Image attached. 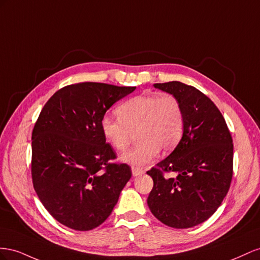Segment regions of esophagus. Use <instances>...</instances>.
Wrapping results in <instances>:
<instances>
[{
  "label": "esophagus",
  "mask_w": 260,
  "mask_h": 260,
  "mask_svg": "<svg viewBox=\"0 0 260 260\" xmlns=\"http://www.w3.org/2000/svg\"><path fill=\"white\" fill-rule=\"evenodd\" d=\"M132 172H133V175H134V176H139V175H142V174L145 173V171H144L143 169L135 168V167L132 168Z\"/></svg>",
  "instance_id": "esophagus-1"
}]
</instances>
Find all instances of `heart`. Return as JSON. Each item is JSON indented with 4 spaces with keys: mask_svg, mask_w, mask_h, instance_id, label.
I'll use <instances>...</instances> for the list:
<instances>
[{
    "mask_svg": "<svg viewBox=\"0 0 260 260\" xmlns=\"http://www.w3.org/2000/svg\"><path fill=\"white\" fill-rule=\"evenodd\" d=\"M118 118L103 116V136L118 151L128 149L136 133L138 144L123 154L122 160L143 167L153 161L162 149L173 150L184 132V111L172 94H140L116 108Z\"/></svg>",
    "mask_w": 260,
    "mask_h": 260,
    "instance_id": "heart-1",
    "label": "heart"
}]
</instances>
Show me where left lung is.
Masks as SVG:
<instances>
[{
	"instance_id": "left-lung-1",
	"label": "left lung",
	"mask_w": 260,
	"mask_h": 260,
	"mask_svg": "<svg viewBox=\"0 0 260 260\" xmlns=\"http://www.w3.org/2000/svg\"><path fill=\"white\" fill-rule=\"evenodd\" d=\"M153 86L181 102L184 132L173 152L147 171L153 180L147 204L166 225L191 228L209 219L228 194L232 136L217 106L195 87L176 80Z\"/></svg>"
}]
</instances>
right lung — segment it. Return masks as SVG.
Returning <instances> with one entry per match:
<instances>
[{
	"instance_id": "right-lung-1",
	"label": "right lung",
	"mask_w": 260,
	"mask_h": 260,
	"mask_svg": "<svg viewBox=\"0 0 260 260\" xmlns=\"http://www.w3.org/2000/svg\"><path fill=\"white\" fill-rule=\"evenodd\" d=\"M136 87L78 83L57 90L42 108L31 136V179L40 202L63 225L89 231L105 222L132 176L106 143L107 110Z\"/></svg>"
}]
</instances>
